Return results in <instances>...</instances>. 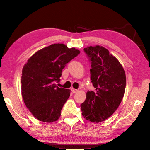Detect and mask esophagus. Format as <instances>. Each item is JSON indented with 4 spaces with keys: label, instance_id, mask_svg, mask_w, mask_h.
Returning a JSON list of instances; mask_svg holds the SVG:
<instances>
[{
    "label": "esophagus",
    "instance_id": "obj_1",
    "mask_svg": "<svg viewBox=\"0 0 150 150\" xmlns=\"http://www.w3.org/2000/svg\"><path fill=\"white\" fill-rule=\"evenodd\" d=\"M71 91H72V93H76L78 92V90L75 89H74V88H71Z\"/></svg>",
    "mask_w": 150,
    "mask_h": 150
}]
</instances>
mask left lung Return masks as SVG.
<instances>
[{
	"mask_svg": "<svg viewBox=\"0 0 150 150\" xmlns=\"http://www.w3.org/2000/svg\"><path fill=\"white\" fill-rule=\"evenodd\" d=\"M91 61V79L96 91H88L81 104L82 115L93 122L105 121L115 112L124 96L126 74L121 63L100 46L84 49Z\"/></svg>",
	"mask_w": 150,
	"mask_h": 150,
	"instance_id": "left-lung-1",
	"label": "left lung"
}]
</instances>
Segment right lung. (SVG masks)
Listing matches in <instances>:
<instances>
[{
	"instance_id": "right-lung-1",
	"label": "right lung",
	"mask_w": 150,
	"mask_h": 150,
	"mask_svg": "<svg viewBox=\"0 0 150 150\" xmlns=\"http://www.w3.org/2000/svg\"><path fill=\"white\" fill-rule=\"evenodd\" d=\"M80 53L74 47L54 44L39 50L24 64L21 93L26 107L36 119L46 122L57 121L71 90L59 88L62 69Z\"/></svg>"
}]
</instances>
